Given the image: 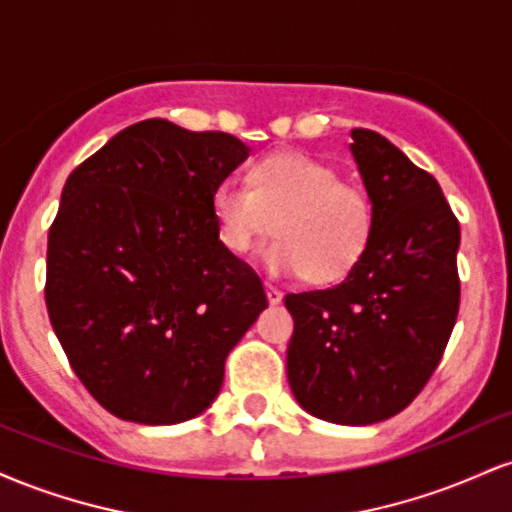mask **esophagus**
<instances>
[{
    "instance_id": "esophagus-1",
    "label": "esophagus",
    "mask_w": 512,
    "mask_h": 512,
    "mask_svg": "<svg viewBox=\"0 0 512 512\" xmlns=\"http://www.w3.org/2000/svg\"><path fill=\"white\" fill-rule=\"evenodd\" d=\"M264 289H267V301L269 303H272V305L281 303V298H284V293H281V289H276V286H272V284H267V286H264Z\"/></svg>"
}]
</instances>
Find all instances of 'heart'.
Wrapping results in <instances>:
<instances>
[{
	"mask_svg": "<svg viewBox=\"0 0 512 512\" xmlns=\"http://www.w3.org/2000/svg\"><path fill=\"white\" fill-rule=\"evenodd\" d=\"M216 236L231 255L248 252L274 231L264 264L274 274H308L332 284L356 269L373 236V204L337 168L305 154H272L250 170V185L221 180L211 192Z\"/></svg>",
	"mask_w": 512,
	"mask_h": 512,
	"instance_id": "obj_1",
	"label": "heart"
}]
</instances>
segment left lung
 I'll use <instances>...</instances> for the list:
<instances>
[{
    "mask_svg": "<svg viewBox=\"0 0 512 512\" xmlns=\"http://www.w3.org/2000/svg\"><path fill=\"white\" fill-rule=\"evenodd\" d=\"M373 204L366 255L332 289L286 293L293 397L317 419L368 426L424 390L460 310V221L438 180L370 129H351Z\"/></svg>",
    "mask_w": 512,
    "mask_h": 512,
    "instance_id": "1",
    "label": "left lung"
}]
</instances>
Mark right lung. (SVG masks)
Instances as JSON below:
<instances>
[{"mask_svg":"<svg viewBox=\"0 0 512 512\" xmlns=\"http://www.w3.org/2000/svg\"><path fill=\"white\" fill-rule=\"evenodd\" d=\"M245 158L233 134L144 120L64 182L45 305L76 378L117 419L202 414L228 351L267 308L260 276L223 250L211 214L214 187Z\"/></svg>","mask_w":512,"mask_h":512,"instance_id":"add662e5","label":"right lung"}]
</instances>
